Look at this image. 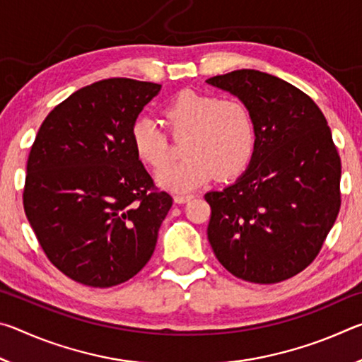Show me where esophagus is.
<instances>
[{"label":"esophagus","instance_id":"34e87169","mask_svg":"<svg viewBox=\"0 0 362 362\" xmlns=\"http://www.w3.org/2000/svg\"><path fill=\"white\" fill-rule=\"evenodd\" d=\"M194 196L193 194H175L174 196V201L177 204H185V203H188L189 199H193Z\"/></svg>","mask_w":362,"mask_h":362}]
</instances>
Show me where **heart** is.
<instances>
[{"label":"heart","mask_w":362,"mask_h":362,"mask_svg":"<svg viewBox=\"0 0 362 362\" xmlns=\"http://www.w3.org/2000/svg\"><path fill=\"white\" fill-rule=\"evenodd\" d=\"M164 115L174 137H185V159L164 169L158 185L175 193L194 189L214 175L220 180L240 175L255 150V122L249 107L238 99H217L196 90H182ZM136 156L153 169L169 163L168 137L151 118H139L131 127Z\"/></svg>","instance_id":"heart-1"}]
</instances>
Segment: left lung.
I'll use <instances>...</instances> for the list:
<instances>
[{
  "mask_svg": "<svg viewBox=\"0 0 362 362\" xmlns=\"http://www.w3.org/2000/svg\"><path fill=\"white\" fill-rule=\"evenodd\" d=\"M249 107L255 150L233 185L206 193L217 260L236 278L274 284L315 257L340 209V156L320 107L296 86L259 70L206 79Z\"/></svg>",
  "mask_w": 362,
  "mask_h": 362,
  "instance_id": "left-lung-1",
  "label": "left lung"
}]
</instances>
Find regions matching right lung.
Wrapping results in <instances>:
<instances>
[{"label": "right lung", "mask_w": 362, "mask_h": 362, "mask_svg": "<svg viewBox=\"0 0 362 362\" xmlns=\"http://www.w3.org/2000/svg\"><path fill=\"white\" fill-rule=\"evenodd\" d=\"M159 90L102 79L59 103L36 134L23 209L47 259L76 283L121 284L153 255L173 198L153 185L131 127Z\"/></svg>", "instance_id": "obj_1"}]
</instances>
